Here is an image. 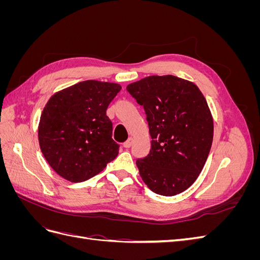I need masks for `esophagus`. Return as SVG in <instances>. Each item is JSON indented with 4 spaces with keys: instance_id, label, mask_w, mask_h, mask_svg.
Returning a JSON list of instances; mask_svg holds the SVG:
<instances>
[{
    "instance_id": "34e87169",
    "label": "esophagus",
    "mask_w": 260,
    "mask_h": 260,
    "mask_svg": "<svg viewBox=\"0 0 260 260\" xmlns=\"http://www.w3.org/2000/svg\"><path fill=\"white\" fill-rule=\"evenodd\" d=\"M132 143H133V139H132V138H129V139L123 143V146H124L125 148H129V147L132 145Z\"/></svg>"
}]
</instances>
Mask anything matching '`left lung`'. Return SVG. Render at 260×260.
I'll list each match as a JSON object with an SVG mask.
<instances>
[{"mask_svg":"<svg viewBox=\"0 0 260 260\" xmlns=\"http://www.w3.org/2000/svg\"><path fill=\"white\" fill-rule=\"evenodd\" d=\"M144 107L152 138L149 154L137 160L151 191L164 196L182 193L198 179L208 157L214 120L203 93L176 76H149L128 84Z\"/></svg>","mask_w":260,"mask_h":260,"instance_id":"1","label":"left lung"}]
</instances>
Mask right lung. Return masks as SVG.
Instances as JSON below:
<instances>
[{
  "instance_id": "add662e5",
  "label": "right lung",
  "mask_w": 260,
  "mask_h": 260,
  "mask_svg": "<svg viewBox=\"0 0 260 260\" xmlns=\"http://www.w3.org/2000/svg\"><path fill=\"white\" fill-rule=\"evenodd\" d=\"M121 90L113 82L86 80L51 96L39 122L41 152L53 170L70 182H82L114 160L119 145L112 139L109 103Z\"/></svg>"
}]
</instances>
